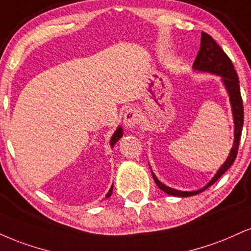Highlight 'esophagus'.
Masks as SVG:
<instances>
[{
    "label": "esophagus",
    "instance_id": "esophagus-1",
    "mask_svg": "<svg viewBox=\"0 0 251 251\" xmlns=\"http://www.w3.org/2000/svg\"><path fill=\"white\" fill-rule=\"evenodd\" d=\"M140 113H139L138 110H135L133 107L127 108V110L125 111V113H124V125L127 128L135 127V126L140 123Z\"/></svg>",
    "mask_w": 251,
    "mask_h": 251
}]
</instances>
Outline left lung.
<instances>
[{
    "label": "left lung",
    "instance_id": "8db88e82",
    "mask_svg": "<svg viewBox=\"0 0 251 251\" xmlns=\"http://www.w3.org/2000/svg\"><path fill=\"white\" fill-rule=\"evenodd\" d=\"M193 70L198 72H207V74H212L215 75V76L221 77L223 86L227 90L229 101H230L231 105L232 119H234V144H232L228 158L226 159V161L223 162L221 167L217 170L215 175L212 177V180L206 186L202 187L200 189H196V191H179V189H174L172 187L166 186L161 181H159L155 174L153 173V171L151 170L156 186L162 192L167 193L168 195L179 196V198L193 196L206 191L208 187H210L214 182H216L225 174V172H227L230 168V166L234 164L235 159H236L238 144H240L241 133H242L243 127V101L242 98H241L238 76L229 57L220 48V45L214 41L212 36L206 34V32H202L201 34V47L200 50H199L198 56H196L194 64H193Z\"/></svg>",
    "mask_w": 251,
    "mask_h": 251
}]
</instances>
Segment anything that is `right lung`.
<instances>
[{
    "label": "right lung",
    "instance_id": "add662e5",
    "mask_svg": "<svg viewBox=\"0 0 251 251\" xmlns=\"http://www.w3.org/2000/svg\"><path fill=\"white\" fill-rule=\"evenodd\" d=\"M123 128H122V126H119V127H118L116 131H114V133L112 134V137H111V140H110V146L111 147H113L114 146V144L117 143L118 140H119L120 138L123 137ZM112 191H113V185L111 186V188H110V191H108V193L106 194V196H105V199H108L111 196V194H112Z\"/></svg>",
    "mask_w": 251,
    "mask_h": 251
}]
</instances>
